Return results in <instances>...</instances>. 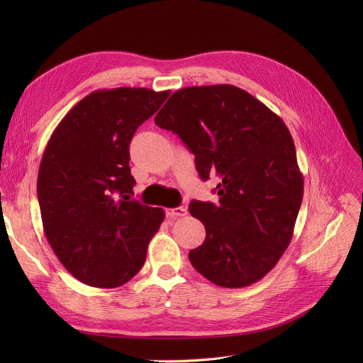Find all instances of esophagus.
Masks as SVG:
<instances>
[{
  "instance_id": "1",
  "label": "esophagus",
  "mask_w": 363,
  "mask_h": 363,
  "mask_svg": "<svg viewBox=\"0 0 363 363\" xmlns=\"http://www.w3.org/2000/svg\"><path fill=\"white\" fill-rule=\"evenodd\" d=\"M188 215V208L180 206V207H174V208H168L167 211V216L168 218H179V216H186Z\"/></svg>"
}]
</instances>
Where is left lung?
<instances>
[{"mask_svg":"<svg viewBox=\"0 0 363 363\" xmlns=\"http://www.w3.org/2000/svg\"><path fill=\"white\" fill-rule=\"evenodd\" d=\"M155 123L191 150L201 180L219 177L218 204H189L206 227L192 267L223 288L265 277L291 242L304 191L281 118L244 89L213 84L172 94Z\"/></svg>","mask_w":363,"mask_h":363,"instance_id":"obj_1","label":"left lung"}]
</instances>
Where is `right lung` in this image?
Wrapping results in <instances>:
<instances>
[{
  "label": "right lung",
  "instance_id": "right-lung-1",
  "mask_svg": "<svg viewBox=\"0 0 363 363\" xmlns=\"http://www.w3.org/2000/svg\"><path fill=\"white\" fill-rule=\"evenodd\" d=\"M169 91L116 87L84 96L52 131L38 174L43 232L72 276L123 286L144 267L160 207L133 200L130 142Z\"/></svg>",
  "mask_w": 363,
  "mask_h": 363
}]
</instances>
